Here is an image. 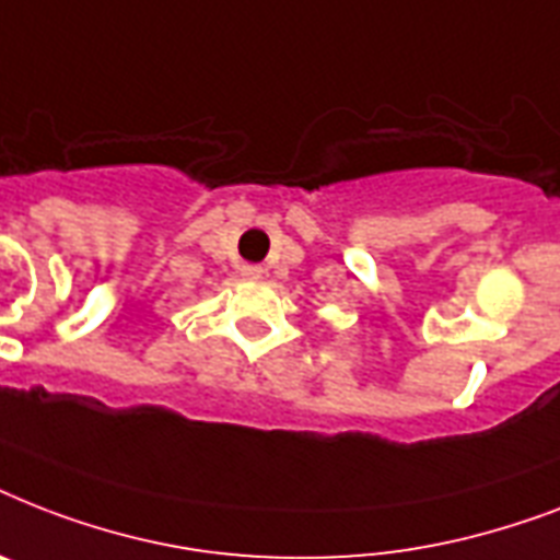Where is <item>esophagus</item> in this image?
Returning <instances> with one entry per match:
<instances>
[{"label": "esophagus", "instance_id": "34e87169", "mask_svg": "<svg viewBox=\"0 0 560 560\" xmlns=\"http://www.w3.org/2000/svg\"><path fill=\"white\" fill-rule=\"evenodd\" d=\"M241 272H244V279H264V267L261 264H244L241 267Z\"/></svg>", "mask_w": 560, "mask_h": 560}]
</instances>
